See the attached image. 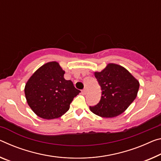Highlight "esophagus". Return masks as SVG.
<instances>
[{"label":"esophagus","mask_w":161,"mask_h":161,"mask_svg":"<svg viewBox=\"0 0 161 161\" xmlns=\"http://www.w3.org/2000/svg\"><path fill=\"white\" fill-rule=\"evenodd\" d=\"M82 93H83L84 94H86V93H87V90H86V88L84 89V90H82Z\"/></svg>","instance_id":"1"}]
</instances>
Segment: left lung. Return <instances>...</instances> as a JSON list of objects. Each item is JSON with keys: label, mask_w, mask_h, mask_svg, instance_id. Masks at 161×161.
I'll list each match as a JSON object with an SVG mask.
<instances>
[{"label": "left lung", "mask_w": 161, "mask_h": 161, "mask_svg": "<svg viewBox=\"0 0 161 161\" xmlns=\"http://www.w3.org/2000/svg\"><path fill=\"white\" fill-rule=\"evenodd\" d=\"M94 76L102 88L99 103L90 109L101 117L111 118L123 113L135 100L138 92L139 81L125 68L109 63Z\"/></svg>", "instance_id": "obj_1"}]
</instances>
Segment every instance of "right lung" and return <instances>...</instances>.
<instances>
[{
  "label": "right lung",
  "mask_w": 161,
  "mask_h": 161,
  "mask_svg": "<svg viewBox=\"0 0 161 161\" xmlns=\"http://www.w3.org/2000/svg\"><path fill=\"white\" fill-rule=\"evenodd\" d=\"M57 62L43 64L31 76L24 88L26 102L32 111L45 119H57L69 110L73 99L80 91Z\"/></svg>",
  "instance_id": "1"
}]
</instances>
